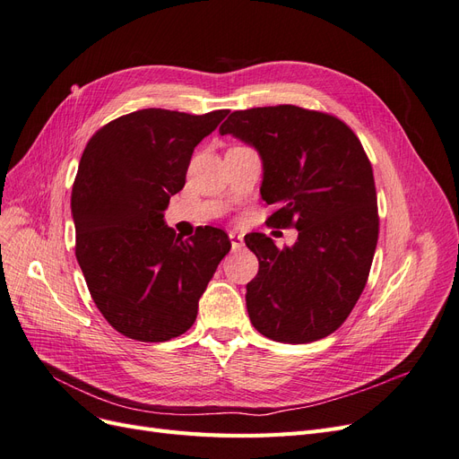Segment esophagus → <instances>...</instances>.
<instances>
[{"label": "esophagus", "mask_w": 459, "mask_h": 459, "mask_svg": "<svg viewBox=\"0 0 459 459\" xmlns=\"http://www.w3.org/2000/svg\"><path fill=\"white\" fill-rule=\"evenodd\" d=\"M230 241H231V248H233V251H238V248L243 247V235L235 233V231H230Z\"/></svg>", "instance_id": "1"}]
</instances>
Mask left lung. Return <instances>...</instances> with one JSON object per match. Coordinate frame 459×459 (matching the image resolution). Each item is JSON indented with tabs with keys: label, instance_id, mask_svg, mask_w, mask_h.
Returning a JSON list of instances; mask_svg holds the SVG:
<instances>
[{
	"label": "left lung",
	"instance_id": "8db88e82",
	"mask_svg": "<svg viewBox=\"0 0 459 459\" xmlns=\"http://www.w3.org/2000/svg\"><path fill=\"white\" fill-rule=\"evenodd\" d=\"M262 157V199L273 228H297L293 247L245 235L258 258L247 312L264 337L302 344L337 331L362 295L379 238L371 162L351 126L297 105L233 110L220 126Z\"/></svg>",
	"mask_w": 459,
	"mask_h": 459
}]
</instances>
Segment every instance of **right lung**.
<instances>
[{
	"label": "right lung",
	"mask_w": 459,
	"mask_h": 459,
	"mask_svg": "<svg viewBox=\"0 0 459 459\" xmlns=\"http://www.w3.org/2000/svg\"><path fill=\"white\" fill-rule=\"evenodd\" d=\"M226 115L142 108L105 124L82 152L71 197L76 260L95 307L124 337L162 342L186 333L230 253L226 231L204 226L182 239L162 220L193 151Z\"/></svg>",
	"instance_id": "1"
}]
</instances>
